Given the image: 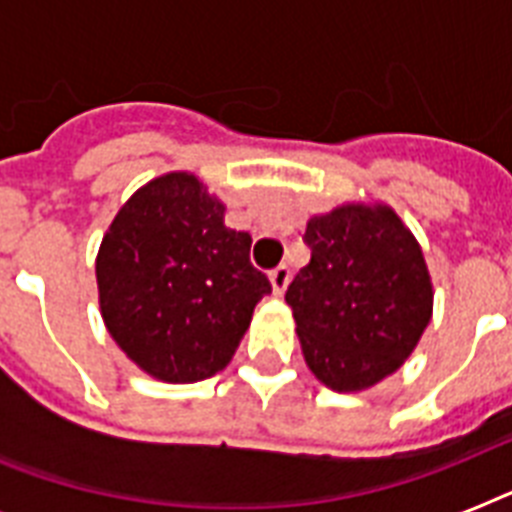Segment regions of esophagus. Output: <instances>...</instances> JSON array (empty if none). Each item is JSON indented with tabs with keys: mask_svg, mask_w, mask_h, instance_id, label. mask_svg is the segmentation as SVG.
<instances>
[{
	"mask_svg": "<svg viewBox=\"0 0 512 512\" xmlns=\"http://www.w3.org/2000/svg\"><path fill=\"white\" fill-rule=\"evenodd\" d=\"M289 279H292V271H289L287 265H279V268H273V271H271L273 292H276V295H284V289L289 287Z\"/></svg>",
	"mask_w": 512,
	"mask_h": 512,
	"instance_id": "esophagus-1",
	"label": "esophagus"
}]
</instances>
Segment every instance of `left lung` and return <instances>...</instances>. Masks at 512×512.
<instances>
[{
  "label": "left lung",
  "instance_id": "8db88e82",
  "mask_svg": "<svg viewBox=\"0 0 512 512\" xmlns=\"http://www.w3.org/2000/svg\"><path fill=\"white\" fill-rule=\"evenodd\" d=\"M311 263L287 289L305 364L327 388H372L412 356L433 284L412 231L385 204H342L308 220Z\"/></svg>",
  "mask_w": 512,
  "mask_h": 512
}]
</instances>
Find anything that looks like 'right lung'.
Returning a JSON list of instances; mask_svg holds the SVG:
<instances>
[{
  "label": "right lung",
  "mask_w": 512,
  "mask_h": 512,
  "mask_svg": "<svg viewBox=\"0 0 512 512\" xmlns=\"http://www.w3.org/2000/svg\"><path fill=\"white\" fill-rule=\"evenodd\" d=\"M196 175L170 172L119 209L100 244V313L116 345L156 380H207L231 361L271 281L252 236Z\"/></svg>",
  "instance_id": "add662e5"
}]
</instances>
